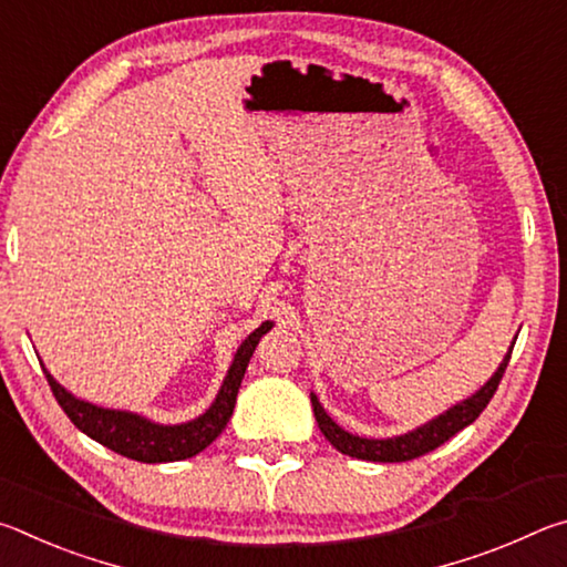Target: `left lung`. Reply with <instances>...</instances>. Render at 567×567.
I'll list each match as a JSON object with an SVG mask.
<instances>
[{"label":"left lung","mask_w":567,"mask_h":567,"mask_svg":"<svg viewBox=\"0 0 567 567\" xmlns=\"http://www.w3.org/2000/svg\"><path fill=\"white\" fill-rule=\"evenodd\" d=\"M511 354H513V348L505 354V360L501 362V368H497L495 375L487 380L485 388H480L473 398H467L465 402H460V405L450 408L445 415H440L433 422H427V425L412 430L408 435L388 437V440H368V437L344 433L340 425H334L328 412L322 410L320 400L312 395L310 400H312L315 420H318L322 435L328 437L342 455L370 460V463H405V460H415L425 453H433L435 447L447 443L455 433H460V430L467 427L470 422H475L480 417V412L487 408V402L493 400L497 385H501L507 362H511Z\"/></svg>","instance_id":"8db88e82"}]
</instances>
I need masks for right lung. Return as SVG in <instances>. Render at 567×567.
Wrapping results in <instances>:
<instances>
[{"mask_svg":"<svg viewBox=\"0 0 567 567\" xmlns=\"http://www.w3.org/2000/svg\"><path fill=\"white\" fill-rule=\"evenodd\" d=\"M270 328L272 322H262L260 328L239 344L233 368H229L223 382V390H219L213 408L197 420L185 422V425H157V422L132 415V412L90 405V402L70 395V392H66L47 370L44 375L52 388V395L60 402V408L66 412V417L74 422V427L82 430L84 435L97 440L100 445L114 450L117 455L137 460V463H175V460H187L192 455L203 453V450L223 433L229 417H233L235 400L239 385H243L247 362L252 358L257 342H260L262 334Z\"/></svg>","mask_w":567,"mask_h":567,"instance_id":"add662e5","label":"right lung"}]
</instances>
